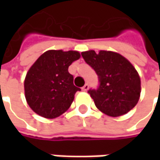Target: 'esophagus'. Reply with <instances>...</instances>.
<instances>
[{
  "mask_svg": "<svg viewBox=\"0 0 160 160\" xmlns=\"http://www.w3.org/2000/svg\"><path fill=\"white\" fill-rule=\"evenodd\" d=\"M88 89H89V84H88V83H85L83 86V88H82L83 91H87Z\"/></svg>",
  "mask_w": 160,
  "mask_h": 160,
  "instance_id": "esophagus-1",
  "label": "esophagus"
}]
</instances>
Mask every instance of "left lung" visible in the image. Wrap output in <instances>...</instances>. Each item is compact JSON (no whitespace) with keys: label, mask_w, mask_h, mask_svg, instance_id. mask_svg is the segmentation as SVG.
Wrapping results in <instances>:
<instances>
[{"label":"left lung","mask_w":160,"mask_h":160,"mask_svg":"<svg viewBox=\"0 0 160 160\" xmlns=\"http://www.w3.org/2000/svg\"><path fill=\"white\" fill-rule=\"evenodd\" d=\"M81 54L99 78L98 88L88 91L96 107L110 117L129 112L137 104L141 93L140 77L132 65L113 52L88 51Z\"/></svg>","instance_id":"left-lung-1"}]
</instances>
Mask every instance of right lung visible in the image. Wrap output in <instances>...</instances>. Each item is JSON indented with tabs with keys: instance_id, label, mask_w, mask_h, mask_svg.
Wrapping results in <instances>:
<instances>
[{
	"instance_id": "1",
	"label": "right lung",
	"mask_w": 160,
	"mask_h": 160,
	"mask_svg": "<svg viewBox=\"0 0 160 160\" xmlns=\"http://www.w3.org/2000/svg\"><path fill=\"white\" fill-rule=\"evenodd\" d=\"M80 58L75 51H48L41 55L28 70L25 94L34 112L46 118H55L71 106L80 88L74 85L68 67Z\"/></svg>"
}]
</instances>
